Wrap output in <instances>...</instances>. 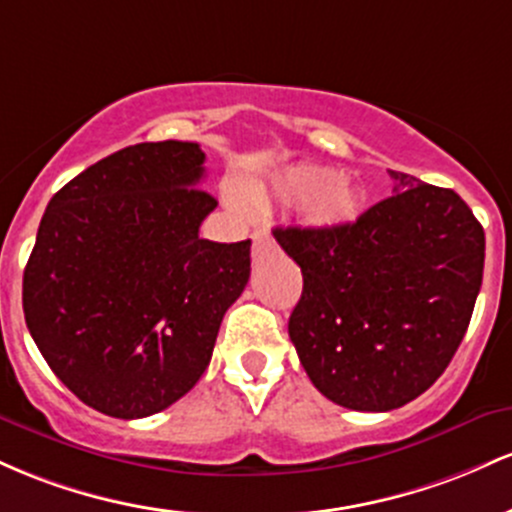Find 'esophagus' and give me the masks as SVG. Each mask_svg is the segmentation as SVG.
I'll return each mask as SVG.
<instances>
[{"label": "esophagus", "mask_w": 512, "mask_h": 512, "mask_svg": "<svg viewBox=\"0 0 512 512\" xmlns=\"http://www.w3.org/2000/svg\"><path fill=\"white\" fill-rule=\"evenodd\" d=\"M273 246V241H271V237H268V234H263V232H256L254 234V258H258L263 254V251H268Z\"/></svg>", "instance_id": "esophagus-1"}]
</instances>
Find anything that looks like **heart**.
<instances>
[{"instance_id":"heart-1","label":"heart","mask_w":512,"mask_h":512,"mask_svg":"<svg viewBox=\"0 0 512 512\" xmlns=\"http://www.w3.org/2000/svg\"><path fill=\"white\" fill-rule=\"evenodd\" d=\"M244 193L251 200H263L268 195L304 203V212L321 227H346L363 212V193L346 179H338L333 169L317 164H295L278 171L271 183L258 186L246 183Z\"/></svg>"}]
</instances>
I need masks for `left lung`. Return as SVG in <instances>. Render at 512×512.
Instances as JSON below:
<instances>
[{
	"label": "left lung",
	"instance_id": "left-lung-1",
	"mask_svg": "<svg viewBox=\"0 0 512 512\" xmlns=\"http://www.w3.org/2000/svg\"><path fill=\"white\" fill-rule=\"evenodd\" d=\"M394 195L346 227H275L302 268L290 341L333 404L392 411L457 353L484 275V227L450 188L389 171Z\"/></svg>",
	"mask_w": 512,
	"mask_h": 512
}]
</instances>
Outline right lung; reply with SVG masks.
Listing matches in <instances>:
<instances>
[{
    "instance_id": "add662e5",
    "label": "right lung",
    "mask_w": 512,
    "mask_h": 512,
    "mask_svg": "<svg viewBox=\"0 0 512 512\" xmlns=\"http://www.w3.org/2000/svg\"><path fill=\"white\" fill-rule=\"evenodd\" d=\"M195 142H140L62 186L24 271L26 326L74 396L145 418L188 394L244 292L251 241L198 229L217 208Z\"/></svg>"
}]
</instances>
